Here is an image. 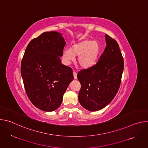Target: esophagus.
<instances>
[{"label": "esophagus", "mask_w": 148, "mask_h": 148, "mask_svg": "<svg viewBox=\"0 0 148 148\" xmlns=\"http://www.w3.org/2000/svg\"><path fill=\"white\" fill-rule=\"evenodd\" d=\"M73 75H74V78L77 79V74L75 72H73Z\"/></svg>", "instance_id": "1"}]
</instances>
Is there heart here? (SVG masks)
<instances>
[{"instance_id": "1", "label": "heart", "mask_w": 148, "mask_h": 148, "mask_svg": "<svg viewBox=\"0 0 148 148\" xmlns=\"http://www.w3.org/2000/svg\"><path fill=\"white\" fill-rule=\"evenodd\" d=\"M101 51L98 42L91 40H84L72 46L70 49H65L62 51V57L67 64L78 57V62L84 69H88L97 62Z\"/></svg>"}]
</instances>
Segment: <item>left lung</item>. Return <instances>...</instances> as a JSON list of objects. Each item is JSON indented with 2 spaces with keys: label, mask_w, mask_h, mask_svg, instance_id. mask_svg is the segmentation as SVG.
I'll list each match as a JSON object with an SVG mask.
<instances>
[{
  "label": "left lung",
  "mask_w": 148,
  "mask_h": 148,
  "mask_svg": "<svg viewBox=\"0 0 148 148\" xmlns=\"http://www.w3.org/2000/svg\"><path fill=\"white\" fill-rule=\"evenodd\" d=\"M106 47L97 64L78 72L81 87L78 101L84 108L96 111L108 105L117 94L121 82L124 62L119 45L108 35Z\"/></svg>",
  "instance_id": "8db88e82"
}]
</instances>
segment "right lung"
Returning a JSON list of instances; mask_svg holds the SVG:
<instances>
[{
	"label": "right lung",
	"instance_id": "obj_1",
	"mask_svg": "<svg viewBox=\"0 0 148 148\" xmlns=\"http://www.w3.org/2000/svg\"><path fill=\"white\" fill-rule=\"evenodd\" d=\"M66 43L61 33L45 32L29 43L21 62L27 95L42 111L57 110L74 79L71 68L62 64L60 60Z\"/></svg>",
	"mask_w": 148,
	"mask_h": 148
}]
</instances>
